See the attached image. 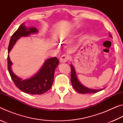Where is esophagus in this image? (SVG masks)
<instances>
[{"label": "esophagus", "mask_w": 123, "mask_h": 123, "mask_svg": "<svg viewBox=\"0 0 123 123\" xmlns=\"http://www.w3.org/2000/svg\"><path fill=\"white\" fill-rule=\"evenodd\" d=\"M69 60V56L66 55H62L61 57H60V61L61 63H65L68 60Z\"/></svg>", "instance_id": "34e87169"}]
</instances>
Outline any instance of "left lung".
Returning a JSON list of instances; mask_svg holds the SVG:
<instances>
[{"instance_id":"left-lung-1","label":"left lung","mask_w":123,"mask_h":123,"mask_svg":"<svg viewBox=\"0 0 123 123\" xmlns=\"http://www.w3.org/2000/svg\"><path fill=\"white\" fill-rule=\"evenodd\" d=\"M110 37H112L111 34H110ZM70 68H71V82L72 84V86L73 87L74 89L76 91L78 92V93H80L81 94H86V93H94L98 92L103 90L104 89H92L87 88L83 85L80 84L79 82L78 78H77L75 70L74 67L72 66V64L70 65Z\"/></svg>"}]
</instances>
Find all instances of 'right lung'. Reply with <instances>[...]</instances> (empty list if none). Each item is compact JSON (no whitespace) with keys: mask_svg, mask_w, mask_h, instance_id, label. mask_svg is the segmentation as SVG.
<instances>
[{"mask_svg":"<svg viewBox=\"0 0 123 123\" xmlns=\"http://www.w3.org/2000/svg\"><path fill=\"white\" fill-rule=\"evenodd\" d=\"M37 31L36 28L27 29L24 23H22L12 35L8 47V53L20 37L27 36L31 33H36ZM59 63V60L56 57L48 59L35 75L30 79L22 80L12 72L11 68L12 62L10 59L9 55H7L8 70L16 87L22 92L34 95L42 94L49 90L53 83L55 69Z\"/></svg>","mask_w":123,"mask_h":123,"instance_id":"right-lung-1","label":"right lung"}]
</instances>
